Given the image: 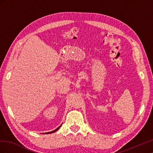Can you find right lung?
I'll list each match as a JSON object with an SVG mask.
<instances>
[{
    "mask_svg": "<svg viewBox=\"0 0 153 153\" xmlns=\"http://www.w3.org/2000/svg\"><path fill=\"white\" fill-rule=\"evenodd\" d=\"M60 127H61V126H59V128H57L56 129H55V130H53V131H50V132H48V133H47H47H52L55 132V131H56L57 130H58V129L60 128Z\"/></svg>",
    "mask_w": 153,
    "mask_h": 153,
    "instance_id": "obj_1",
    "label": "right lung"
}]
</instances>
